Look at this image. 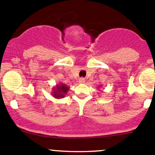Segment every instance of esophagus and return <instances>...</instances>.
Segmentation results:
<instances>
[{"instance_id": "34e87169", "label": "esophagus", "mask_w": 155, "mask_h": 155, "mask_svg": "<svg viewBox=\"0 0 155 155\" xmlns=\"http://www.w3.org/2000/svg\"><path fill=\"white\" fill-rule=\"evenodd\" d=\"M85 82V79H84V78H80V79H79V83H84Z\"/></svg>"}]
</instances>
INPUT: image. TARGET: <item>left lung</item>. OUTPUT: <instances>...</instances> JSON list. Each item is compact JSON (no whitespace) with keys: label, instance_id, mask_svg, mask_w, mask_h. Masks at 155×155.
Masks as SVG:
<instances>
[{"label":"left lung","instance_id":"1","mask_svg":"<svg viewBox=\"0 0 155 155\" xmlns=\"http://www.w3.org/2000/svg\"><path fill=\"white\" fill-rule=\"evenodd\" d=\"M98 88H99V87H98Z\"/></svg>","mask_w":155,"mask_h":155}]
</instances>
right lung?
<instances>
[{
	"label": "right lung",
	"instance_id": "1",
	"mask_svg": "<svg viewBox=\"0 0 155 155\" xmlns=\"http://www.w3.org/2000/svg\"><path fill=\"white\" fill-rule=\"evenodd\" d=\"M69 90H70V87L68 85L63 83L57 84L55 87H53L52 92H51L52 94L51 95L56 99H60V98L64 97Z\"/></svg>",
	"mask_w": 155,
	"mask_h": 155
}]
</instances>
